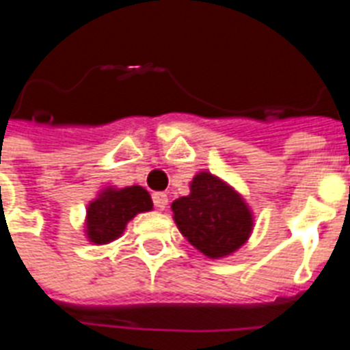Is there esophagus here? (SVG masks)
Returning a JSON list of instances; mask_svg holds the SVG:
<instances>
[{"label":"esophagus","instance_id":"34e87169","mask_svg":"<svg viewBox=\"0 0 350 350\" xmlns=\"http://www.w3.org/2000/svg\"><path fill=\"white\" fill-rule=\"evenodd\" d=\"M152 202H154V207L159 208V211H163V208L169 205V198H167L165 192H154Z\"/></svg>","mask_w":350,"mask_h":350}]
</instances>
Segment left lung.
Masks as SVG:
<instances>
[{
	"label": "left lung",
	"instance_id": "1",
	"mask_svg": "<svg viewBox=\"0 0 350 350\" xmlns=\"http://www.w3.org/2000/svg\"><path fill=\"white\" fill-rule=\"evenodd\" d=\"M170 208L180 232L213 260L236 252L254 227L241 194L211 172H198L191 194L174 200Z\"/></svg>",
	"mask_w": 350,
	"mask_h": 350
}]
</instances>
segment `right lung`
I'll use <instances>...</instances> for the list:
<instances>
[{
  "label": "right lung",
  "mask_w": 350,
  "mask_h": 350,
  "mask_svg": "<svg viewBox=\"0 0 350 350\" xmlns=\"http://www.w3.org/2000/svg\"><path fill=\"white\" fill-rule=\"evenodd\" d=\"M152 211V200L143 187L132 185L123 189L109 187L101 191L87 207L85 232L94 245H105L118 239L126 224L136 214Z\"/></svg>",
  "instance_id": "1"
}]
</instances>
